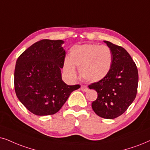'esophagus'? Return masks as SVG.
I'll return each instance as SVG.
<instances>
[{"label": "esophagus", "instance_id": "obj_1", "mask_svg": "<svg viewBox=\"0 0 150 150\" xmlns=\"http://www.w3.org/2000/svg\"><path fill=\"white\" fill-rule=\"evenodd\" d=\"M88 88L86 86H84V85H83V86H81V90L84 92L87 91H88Z\"/></svg>", "mask_w": 150, "mask_h": 150}]
</instances>
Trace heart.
<instances>
[{
	"instance_id": "b5f03b06",
	"label": "heart",
	"mask_w": 150,
	"mask_h": 150,
	"mask_svg": "<svg viewBox=\"0 0 150 150\" xmlns=\"http://www.w3.org/2000/svg\"><path fill=\"white\" fill-rule=\"evenodd\" d=\"M112 60V52L107 45H76L72 47L69 59L64 62V70L75 77V67L79 68V73L83 79L90 82H96L108 75Z\"/></svg>"
}]
</instances>
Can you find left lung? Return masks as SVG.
I'll return each mask as SVG.
<instances>
[{"label": "left lung", "instance_id": "8db88e82", "mask_svg": "<svg viewBox=\"0 0 150 150\" xmlns=\"http://www.w3.org/2000/svg\"><path fill=\"white\" fill-rule=\"evenodd\" d=\"M112 52V65L105 78L88 86L98 93L92 102L94 112L106 119H114L125 113L137 93L138 73L135 62L125 49L104 41Z\"/></svg>", "mask_w": 150, "mask_h": 150}]
</instances>
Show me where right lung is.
Returning a JSON list of instances; mask_svg holds the SVG:
<instances>
[{
    "label": "right lung",
    "mask_w": 150,
    "mask_h": 150,
    "mask_svg": "<svg viewBox=\"0 0 150 150\" xmlns=\"http://www.w3.org/2000/svg\"><path fill=\"white\" fill-rule=\"evenodd\" d=\"M62 40L43 39L26 49L17 59L14 89L19 101L37 115L58 112L79 84L62 80L66 52Z\"/></svg>",
    "instance_id": "add662e5"
}]
</instances>
